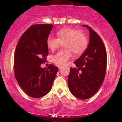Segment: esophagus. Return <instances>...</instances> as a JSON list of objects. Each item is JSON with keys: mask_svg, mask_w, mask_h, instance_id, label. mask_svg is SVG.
<instances>
[{"mask_svg": "<svg viewBox=\"0 0 122 122\" xmlns=\"http://www.w3.org/2000/svg\"><path fill=\"white\" fill-rule=\"evenodd\" d=\"M62 66H61V65H58V68H59V69H61V68H62Z\"/></svg>", "mask_w": 122, "mask_h": 122, "instance_id": "esophagus-1", "label": "esophagus"}]
</instances>
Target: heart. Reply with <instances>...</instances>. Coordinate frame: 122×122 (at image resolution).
Instances as JSON below:
<instances>
[{
  "label": "heart",
  "instance_id": "obj_1",
  "mask_svg": "<svg viewBox=\"0 0 122 122\" xmlns=\"http://www.w3.org/2000/svg\"><path fill=\"white\" fill-rule=\"evenodd\" d=\"M57 38L50 36L47 38L46 45L51 50H54L63 43L65 49L61 50L51 56V60L58 65H63L72 56V51L75 54H81L87 46V39L83 33L71 28H63L56 33Z\"/></svg>",
  "mask_w": 122,
  "mask_h": 122
}]
</instances>
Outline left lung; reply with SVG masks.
I'll return each mask as SVG.
<instances>
[{"mask_svg": "<svg viewBox=\"0 0 122 122\" xmlns=\"http://www.w3.org/2000/svg\"><path fill=\"white\" fill-rule=\"evenodd\" d=\"M89 42L85 51L74 62L77 68H70L68 84L71 93L80 99H87L98 91L106 75L107 53L102 39L91 27Z\"/></svg>", "mask_w": 122, "mask_h": 122, "instance_id": "1", "label": "left lung"}]
</instances>
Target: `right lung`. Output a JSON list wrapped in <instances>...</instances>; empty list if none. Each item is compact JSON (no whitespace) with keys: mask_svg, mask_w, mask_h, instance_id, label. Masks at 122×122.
Masks as SVG:
<instances>
[{"mask_svg":"<svg viewBox=\"0 0 122 122\" xmlns=\"http://www.w3.org/2000/svg\"><path fill=\"white\" fill-rule=\"evenodd\" d=\"M53 25H33L21 36L16 45L14 69L19 86L29 96L39 98L51 90L58 68L50 64L48 68L41 65L48 55L47 38Z\"/></svg>","mask_w":122,"mask_h":122,"instance_id":"obj_1","label":"right lung"}]
</instances>
